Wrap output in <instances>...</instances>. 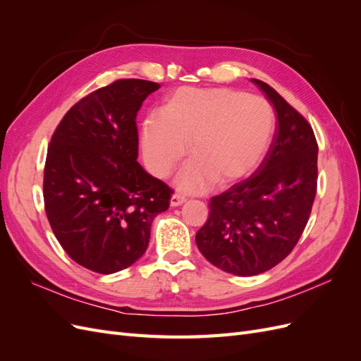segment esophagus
Here are the masks:
<instances>
[{"instance_id":"1","label":"esophagus","mask_w":361,"mask_h":361,"mask_svg":"<svg viewBox=\"0 0 361 361\" xmlns=\"http://www.w3.org/2000/svg\"><path fill=\"white\" fill-rule=\"evenodd\" d=\"M185 202H187V199H185L182 194H173L171 199H170V206L176 207V206H180V204L185 203Z\"/></svg>"}]
</instances>
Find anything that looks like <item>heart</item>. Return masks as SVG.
Returning a JSON list of instances; mask_svg holds the SVG:
<instances>
[{
	"label": "heart",
	"mask_w": 361,
	"mask_h": 361,
	"mask_svg": "<svg viewBox=\"0 0 361 361\" xmlns=\"http://www.w3.org/2000/svg\"><path fill=\"white\" fill-rule=\"evenodd\" d=\"M274 111L257 96L232 89L174 92L164 111L143 123L141 147L147 167L164 178L188 150L194 155L178 174L179 188L202 192L212 182L245 176L264 159L274 133Z\"/></svg>",
	"instance_id": "obj_1"
}]
</instances>
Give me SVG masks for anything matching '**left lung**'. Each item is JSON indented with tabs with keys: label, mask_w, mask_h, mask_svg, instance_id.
I'll use <instances>...</instances> for the list:
<instances>
[{
	"label": "left lung",
	"mask_w": 361,
	"mask_h": 361,
	"mask_svg": "<svg viewBox=\"0 0 361 361\" xmlns=\"http://www.w3.org/2000/svg\"><path fill=\"white\" fill-rule=\"evenodd\" d=\"M276 108L279 125L253 176L209 202L195 235L200 253L235 276L262 274L297 245L309 221L318 183V143L293 106L260 80H251Z\"/></svg>",
	"instance_id": "left-lung-1"
}]
</instances>
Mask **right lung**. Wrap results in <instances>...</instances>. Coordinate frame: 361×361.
<instances>
[{
	"label": "right lung",
	"instance_id": "obj_1",
	"mask_svg": "<svg viewBox=\"0 0 361 361\" xmlns=\"http://www.w3.org/2000/svg\"><path fill=\"white\" fill-rule=\"evenodd\" d=\"M159 89L117 80L76 102L48 147L43 200L57 241L81 267L113 274L145 255L173 190L137 162V113Z\"/></svg>",
	"mask_w": 361,
	"mask_h": 361
}]
</instances>
